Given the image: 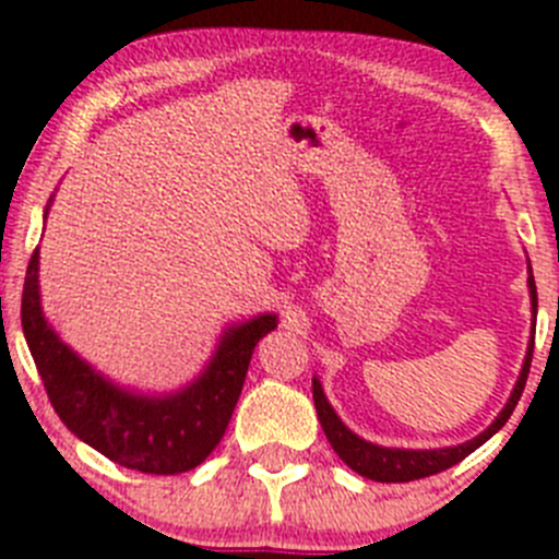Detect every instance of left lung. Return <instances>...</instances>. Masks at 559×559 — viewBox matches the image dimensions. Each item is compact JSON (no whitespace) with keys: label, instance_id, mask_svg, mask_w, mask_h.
<instances>
[{"label":"left lung","instance_id":"8db88e82","mask_svg":"<svg viewBox=\"0 0 559 559\" xmlns=\"http://www.w3.org/2000/svg\"><path fill=\"white\" fill-rule=\"evenodd\" d=\"M526 286H530V304H532V333L530 342H526V356L524 364H521V372L515 378L513 391H510L508 403L504 408L499 411L497 419L491 425L485 427L479 436L468 438L463 444L455 447H436V450H403V447H380L361 438L358 432H353L350 427L344 425L342 416L333 411V405L328 403L325 391H322L320 378H311V391H314V405H317V416H320V425L325 430L328 441H331L333 452L342 457L347 466L353 468L361 477L374 479V483H411V479H421L430 477V474L444 472V468L455 466L461 463L463 457L472 455L477 447H483L485 441L491 436H497L499 430L504 427V421L510 419V414L515 411L521 400V391H524L526 374H530V361H532V347H535V317H538V292H535V278H532V267L530 259H526Z\"/></svg>","mask_w":559,"mask_h":559}]
</instances>
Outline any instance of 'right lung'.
Listing matches in <instances>:
<instances>
[{
  "label": "right lung",
  "mask_w": 559,
  "mask_h": 559,
  "mask_svg": "<svg viewBox=\"0 0 559 559\" xmlns=\"http://www.w3.org/2000/svg\"><path fill=\"white\" fill-rule=\"evenodd\" d=\"M55 195L49 198L44 223ZM40 250L29 259L21 328L62 425L118 466L143 474H181L221 444L242 391L253 347L278 328V314L228 322L201 372L170 391L123 385L68 347L40 304Z\"/></svg>",
  "instance_id": "1"
}]
</instances>
